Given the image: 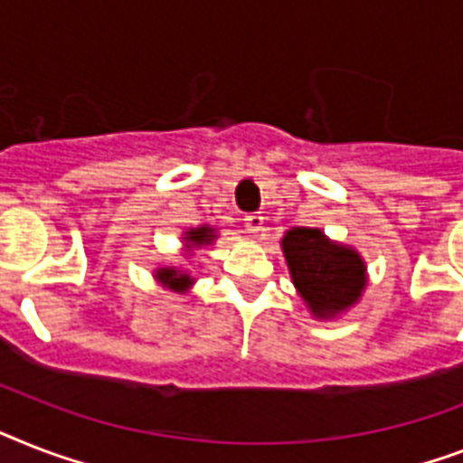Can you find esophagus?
Masks as SVG:
<instances>
[{"mask_svg":"<svg viewBox=\"0 0 463 463\" xmlns=\"http://www.w3.org/2000/svg\"><path fill=\"white\" fill-rule=\"evenodd\" d=\"M244 231L254 232V235L264 231V216H261V213H250V216H244Z\"/></svg>","mask_w":463,"mask_h":463,"instance_id":"1","label":"esophagus"}]
</instances>
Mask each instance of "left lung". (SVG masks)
<instances>
[{
  "label": "left lung",
  "instance_id": "1",
  "mask_svg": "<svg viewBox=\"0 0 463 463\" xmlns=\"http://www.w3.org/2000/svg\"><path fill=\"white\" fill-rule=\"evenodd\" d=\"M292 285L318 321L340 318L359 304L368 285L366 261L354 247L330 240L321 228H290L280 240Z\"/></svg>",
  "mask_w": 463,
  "mask_h": 463
}]
</instances>
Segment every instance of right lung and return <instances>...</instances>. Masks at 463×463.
<instances>
[{
    "label": "right lung",
    "instance_id": "obj_1",
    "mask_svg": "<svg viewBox=\"0 0 463 463\" xmlns=\"http://www.w3.org/2000/svg\"><path fill=\"white\" fill-rule=\"evenodd\" d=\"M219 238V231L212 228V225H199V228H187L183 232V247L180 251L185 257H193L194 250H204L209 244L216 242ZM154 280L164 288V290H171L175 295H185V292L193 290V285L197 283V278L190 273V270H183L180 266H156L154 269Z\"/></svg>",
    "mask_w": 463,
    "mask_h": 463
}]
</instances>
